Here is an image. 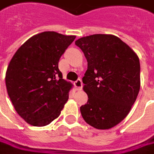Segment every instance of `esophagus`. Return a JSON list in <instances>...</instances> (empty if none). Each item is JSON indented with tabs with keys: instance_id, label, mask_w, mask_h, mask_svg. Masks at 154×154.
Listing matches in <instances>:
<instances>
[{
	"instance_id": "esophagus-1",
	"label": "esophagus",
	"mask_w": 154,
	"mask_h": 154,
	"mask_svg": "<svg viewBox=\"0 0 154 154\" xmlns=\"http://www.w3.org/2000/svg\"><path fill=\"white\" fill-rule=\"evenodd\" d=\"M74 86L77 91H80V90H81V89H82V86H83V83H82L81 80L79 79V80H77V81H75Z\"/></svg>"
}]
</instances>
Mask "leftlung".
<instances>
[{
	"mask_svg": "<svg viewBox=\"0 0 154 154\" xmlns=\"http://www.w3.org/2000/svg\"><path fill=\"white\" fill-rule=\"evenodd\" d=\"M75 45L88 61L82 81L88 99L81 106L82 117L95 128H111L127 117L136 100L140 89L139 57L111 34L81 37Z\"/></svg>",
	"mask_w": 154,
	"mask_h": 154,
	"instance_id": "left-lung-1",
	"label": "left lung"
}]
</instances>
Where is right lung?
Returning a JSON list of instances; mask_svg holds the SVG:
<instances>
[{
  "mask_svg": "<svg viewBox=\"0 0 154 154\" xmlns=\"http://www.w3.org/2000/svg\"><path fill=\"white\" fill-rule=\"evenodd\" d=\"M76 36L46 31L18 49L5 75L8 96L18 114L29 125L43 127L59 117L73 85L63 79L59 61Z\"/></svg>",
  "mask_w": 154,
  "mask_h": 154,
  "instance_id": "right-lung-1",
  "label": "right lung"
}]
</instances>
